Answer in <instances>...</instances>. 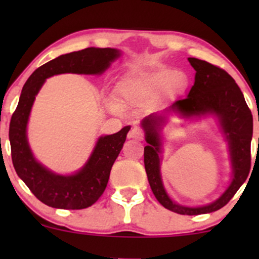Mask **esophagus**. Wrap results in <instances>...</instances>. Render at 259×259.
<instances>
[{"label":"esophagus","mask_w":259,"mask_h":259,"mask_svg":"<svg viewBox=\"0 0 259 259\" xmlns=\"http://www.w3.org/2000/svg\"><path fill=\"white\" fill-rule=\"evenodd\" d=\"M144 132H142V129H140V127H133L129 132V134H127V139H134L138 140V141H142V140H144Z\"/></svg>","instance_id":"34e87169"}]
</instances>
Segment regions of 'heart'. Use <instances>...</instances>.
Masks as SVG:
<instances>
[{
	"instance_id": "b5f03b06",
	"label": "heart",
	"mask_w": 259,
	"mask_h": 259,
	"mask_svg": "<svg viewBox=\"0 0 259 259\" xmlns=\"http://www.w3.org/2000/svg\"><path fill=\"white\" fill-rule=\"evenodd\" d=\"M187 82L185 73L164 68L152 70H138L123 76L115 86L118 100L121 105H134L148 99L160 88L167 85L171 91L181 90ZM112 109L118 106L112 103Z\"/></svg>"
}]
</instances>
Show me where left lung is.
I'll use <instances>...</instances> for the list:
<instances>
[{
	"label": "left lung",
	"instance_id": "left-lung-1",
	"mask_svg": "<svg viewBox=\"0 0 259 259\" xmlns=\"http://www.w3.org/2000/svg\"><path fill=\"white\" fill-rule=\"evenodd\" d=\"M196 70L195 82L186 99L174 102L165 112L150 114L141 121L145 132L144 162L153 195L163 207L178 214L197 215L212 213L224 207L247 179L251 168V140L253 119L245 97L235 80L219 67L197 58H187ZM169 112L181 116L199 118L213 115L219 119L221 131L228 142L232 163V180L227 190L215 201L204 206L187 207L171 200L160 174L161 129Z\"/></svg>",
	"mask_w": 259,
	"mask_h": 259
}]
</instances>
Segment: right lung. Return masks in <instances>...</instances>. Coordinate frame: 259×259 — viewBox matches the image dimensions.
Here are the masks:
<instances>
[{"label":"right lung","instance_id":"obj_1","mask_svg":"<svg viewBox=\"0 0 259 259\" xmlns=\"http://www.w3.org/2000/svg\"><path fill=\"white\" fill-rule=\"evenodd\" d=\"M121 56L117 49L88 47L47 62L29 76L23 86L10 124L12 162L18 177L42 203L61 209H84L105 191L114 160L120 153L130 126L112 135L100 136L86 163L73 174H57L32 154L28 141V123L34 101L46 79L64 73L101 75Z\"/></svg>","mask_w":259,"mask_h":259}]
</instances>
